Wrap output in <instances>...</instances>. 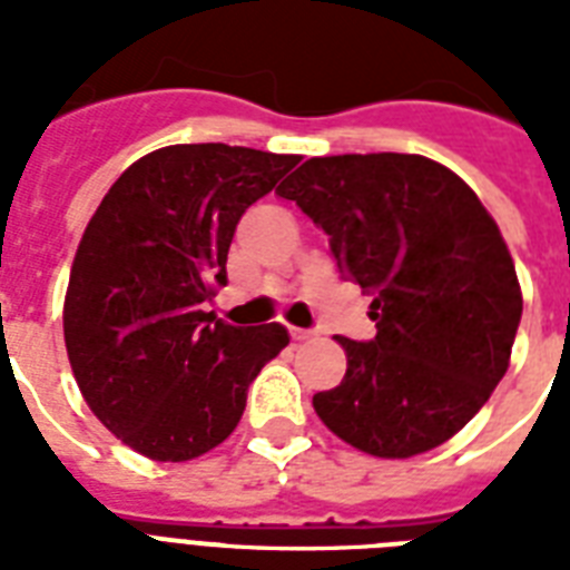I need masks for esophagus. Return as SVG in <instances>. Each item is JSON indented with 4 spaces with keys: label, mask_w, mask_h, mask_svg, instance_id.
Here are the masks:
<instances>
[{
    "label": "esophagus",
    "mask_w": 570,
    "mask_h": 570,
    "mask_svg": "<svg viewBox=\"0 0 570 570\" xmlns=\"http://www.w3.org/2000/svg\"><path fill=\"white\" fill-rule=\"evenodd\" d=\"M289 337L295 340V343H304V340L313 337V331H304V328H289Z\"/></svg>",
    "instance_id": "obj_1"
}]
</instances>
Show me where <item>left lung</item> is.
<instances>
[{
	"mask_svg": "<svg viewBox=\"0 0 570 570\" xmlns=\"http://www.w3.org/2000/svg\"><path fill=\"white\" fill-rule=\"evenodd\" d=\"M373 295L370 343L337 337L346 375L313 396L340 441L411 459L450 441L509 370L523 295L476 191L416 154L316 156L277 186Z\"/></svg>",
	"mask_w": 570,
	"mask_h": 570,
	"instance_id": "left-lung-1",
	"label": "left lung"
}]
</instances>
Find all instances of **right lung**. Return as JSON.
Masks as SVG:
<instances>
[{
	"label": "right lung",
	"instance_id": "add662e5",
	"mask_svg": "<svg viewBox=\"0 0 570 570\" xmlns=\"http://www.w3.org/2000/svg\"><path fill=\"white\" fill-rule=\"evenodd\" d=\"M298 156L171 145L141 156L85 227L65 295L70 370L129 450L189 461L227 441L248 384L289 343L284 325L233 328L204 311L227 284L242 213Z\"/></svg>",
	"mask_w": 570,
	"mask_h": 570
}]
</instances>
